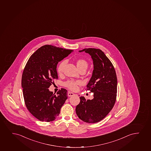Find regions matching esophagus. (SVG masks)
Masks as SVG:
<instances>
[{
  "mask_svg": "<svg viewBox=\"0 0 151 151\" xmlns=\"http://www.w3.org/2000/svg\"><path fill=\"white\" fill-rule=\"evenodd\" d=\"M75 96V94L73 93V92H71L69 91L68 92V96L69 97H70V96Z\"/></svg>",
  "mask_w": 151,
  "mask_h": 151,
  "instance_id": "obj_1",
  "label": "esophagus"
}]
</instances>
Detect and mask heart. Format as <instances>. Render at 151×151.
<instances>
[{"mask_svg": "<svg viewBox=\"0 0 151 151\" xmlns=\"http://www.w3.org/2000/svg\"><path fill=\"white\" fill-rule=\"evenodd\" d=\"M76 66L78 70L81 69H87L88 67L87 62L83 59H79L76 61ZM65 64V61H62L58 65L57 70L59 74L62 73L63 69ZM80 84L79 81H68L64 83V85L67 88L71 90H76L78 89V85Z\"/></svg>", "mask_w": 151, "mask_h": 151, "instance_id": "b5f03b06", "label": "heart"}]
</instances>
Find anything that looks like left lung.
I'll use <instances>...</instances> for the list:
<instances>
[{
  "label": "left lung",
  "instance_id": "8db88e82",
  "mask_svg": "<svg viewBox=\"0 0 151 151\" xmlns=\"http://www.w3.org/2000/svg\"><path fill=\"white\" fill-rule=\"evenodd\" d=\"M85 52L91 56L93 70L86 90L93 93V99L81 96L76 109L78 118L84 122L96 123L104 119L114 105L117 96L116 74L111 61L99 49L88 48Z\"/></svg>",
  "mask_w": 151,
  "mask_h": 151
}]
</instances>
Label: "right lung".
<instances>
[{"mask_svg": "<svg viewBox=\"0 0 151 151\" xmlns=\"http://www.w3.org/2000/svg\"><path fill=\"white\" fill-rule=\"evenodd\" d=\"M73 50L45 45L29 58L21 80L25 106L31 114L40 121L50 122L59 115L67 99V91L62 88L57 94L48 88L58 79L57 66Z\"/></svg>", "mask_w": 151, "mask_h": 151, "instance_id": "add662e5", "label": "right lung"}]
</instances>
